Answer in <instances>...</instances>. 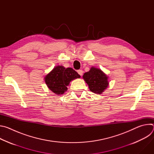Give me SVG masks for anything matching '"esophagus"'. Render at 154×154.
<instances>
[{
  "label": "esophagus",
  "mask_w": 154,
  "mask_h": 154,
  "mask_svg": "<svg viewBox=\"0 0 154 154\" xmlns=\"http://www.w3.org/2000/svg\"><path fill=\"white\" fill-rule=\"evenodd\" d=\"M77 72H78V74L80 75V76H82V75H83V71L82 70V69H79V70H78L77 71Z\"/></svg>",
  "instance_id": "obj_1"
}]
</instances>
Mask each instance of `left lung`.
Instances as JSON below:
<instances>
[{
    "mask_svg": "<svg viewBox=\"0 0 154 154\" xmlns=\"http://www.w3.org/2000/svg\"><path fill=\"white\" fill-rule=\"evenodd\" d=\"M83 79L88 85L90 90L95 94H101L109 85L108 77L101 69L94 67L85 72Z\"/></svg>",
    "mask_w": 154,
    "mask_h": 154,
    "instance_id": "8db88e82",
    "label": "left lung"
}]
</instances>
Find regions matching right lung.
<instances>
[{"label":"right lung","mask_w":154,"mask_h":154,"mask_svg":"<svg viewBox=\"0 0 154 154\" xmlns=\"http://www.w3.org/2000/svg\"><path fill=\"white\" fill-rule=\"evenodd\" d=\"M80 75L72 68H65L63 66H57L45 77V81L53 93L61 95L68 90L67 86L74 79Z\"/></svg>","instance_id":"1"}]
</instances>
